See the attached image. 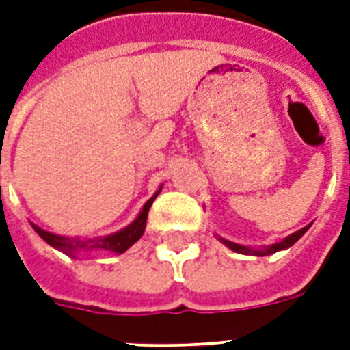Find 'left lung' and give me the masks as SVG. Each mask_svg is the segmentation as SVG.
<instances>
[{
    "instance_id": "left-lung-1",
    "label": "left lung",
    "mask_w": 350,
    "mask_h": 350,
    "mask_svg": "<svg viewBox=\"0 0 350 350\" xmlns=\"http://www.w3.org/2000/svg\"><path fill=\"white\" fill-rule=\"evenodd\" d=\"M307 229H309V225L307 227H304V229L296 230L294 234H291V236H287L285 239H282V241H278V243L274 245H269V247H265V249H249V247H243V245H238V243H232V241H229V239H224V238H218L221 243H225L229 249H232L234 252H239V254H254V256H269V254H274V252H278V250H283V249H288V247H293L296 241H298L301 236H304L305 232H307Z\"/></svg>"
}]
</instances>
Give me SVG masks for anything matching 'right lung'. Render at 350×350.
Listing matches in <instances>:
<instances>
[{"mask_svg": "<svg viewBox=\"0 0 350 350\" xmlns=\"http://www.w3.org/2000/svg\"><path fill=\"white\" fill-rule=\"evenodd\" d=\"M161 191V189H159ZM159 191L154 194L150 200H148L145 205H143L142 213L137 216L134 221H132L129 227L125 229L118 230L114 234H109V236H103V238H96V239H79V238H65V236H59V234H52L46 232V230L40 229L38 225H32V229L40 234L41 238L45 239L46 243L54 247V249L62 250L68 256H76L78 252H94V250H103V252H116V254H121L125 252L131 245H134L137 239L142 238L143 232H145V225H147V216H148V208L152 205V202L156 200V196L159 194Z\"/></svg>", "mask_w": 350, "mask_h": 350, "instance_id": "add662e5", "label": "right lung"}]
</instances>
